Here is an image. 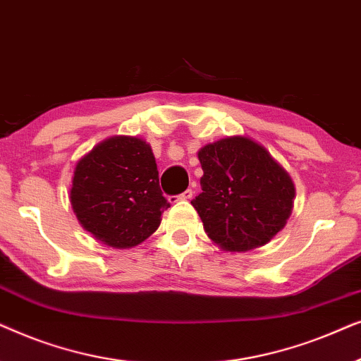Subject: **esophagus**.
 Returning <instances> with one entry per match:
<instances>
[{"mask_svg": "<svg viewBox=\"0 0 361 361\" xmlns=\"http://www.w3.org/2000/svg\"><path fill=\"white\" fill-rule=\"evenodd\" d=\"M192 195H194V190L187 189V190L182 192L180 195H177V200H189V199H192Z\"/></svg>", "mask_w": 361, "mask_h": 361, "instance_id": "34e87169", "label": "esophagus"}]
</instances>
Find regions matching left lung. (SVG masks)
I'll return each instance as SVG.
<instances>
[{
    "label": "left lung",
    "instance_id": "1",
    "mask_svg": "<svg viewBox=\"0 0 361 361\" xmlns=\"http://www.w3.org/2000/svg\"><path fill=\"white\" fill-rule=\"evenodd\" d=\"M202 194L192 200L204 228L226 251L263 246L284 228L294 184L258 142L226 137L199 151Z\"/></svg>",
    "mask_w": 361,
    "mask_h": 361
}]
</instances>
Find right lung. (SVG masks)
Segmentation results:
<instances>
[{"label": "right lung", "instance_id": "add662e5", "mask_svg": "<svg viewBox=\"0 0 361 361\" xmlns=\"http://www.w3.org/2000/svg\"><path fill=\"white\" fill-rule=\"evenodd\" d=\"M71 202L83 228L113 248L145 241L171 207L149 145L130 136L110 137L78 161Z\"/></svg>", "mask_w": 361, "mask_h": 361}]
</instances>
